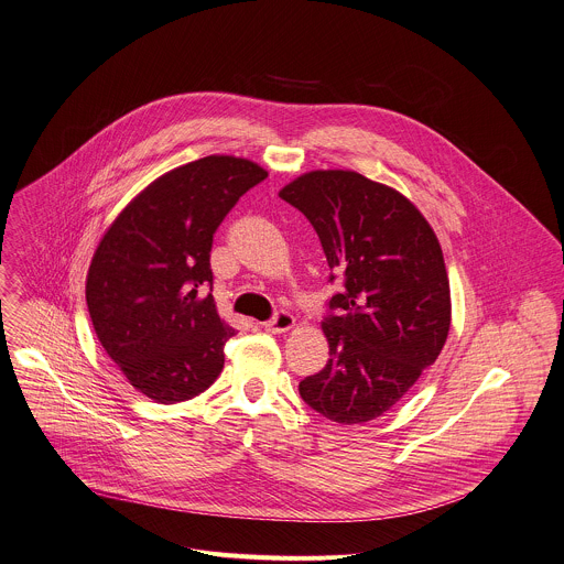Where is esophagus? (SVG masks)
I'll use <instances>...</instances> for the list:
<instances>
[{
    "label": "esophagus",
    "instance_id": "esophagus-1",
    "mask_svg": "<svg viewBox=\"0 0 564 564\" xmlns=\"http://www.w3.org/2000/svg\"><path fill=\"white\" fill-rule=\"evenodd\" d=\"M294 324H296V319H294L292 313L276 312L268 322H263V328H265L268 333H285V330L294 328Z\"/></svg>",
    "mask_w": 564,
    "mask_h": 564
}]
</instances>
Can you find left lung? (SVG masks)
I'll use <instances>...</instances> for the list:
<instances>
[{
    "label": "left lung",
    "instance_id": "1",
    "mask_svg": "<svg viewBox=\"0 0 564 564\" xmlns=\"http://www.w3.org/2000/svg\"><path fill=\"white\" fill-rule=\"evenodd\" d=\"M312 223L341 281L322 319L328 364L301 398L337 424L389 411L437 361L449 330V283L437 236L400 192L355 171H313L279 192Z\"/></svg>",
    "mask_w": 564,
    "mask_h": 564
}]
</instances>
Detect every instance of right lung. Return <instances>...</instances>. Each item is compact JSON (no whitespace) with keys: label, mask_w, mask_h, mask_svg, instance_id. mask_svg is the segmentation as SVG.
I'll use <instances>...</instances> for the list:
<instances>
[{"label":"right lung","mask_w":564,"mask_h":564,"mask_svg":"<svg viewBox=\"0 0 564 564\" xmlns=\"http://www.w3.org/2000/svg\"><path fill=\"white\" fill-rule=\"evenodd\" d=\"M265 177L242 158H200L142 189L99 242L86 279L88 313L108 357L147 398L184 402L220 375L236 330L212 296V242L240 196Z\"/></svg>","instance_id":"1"}]
</instances>
